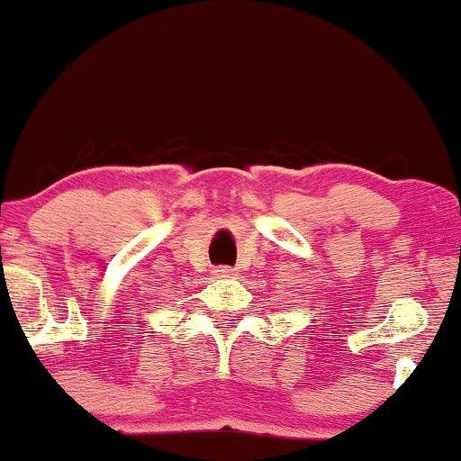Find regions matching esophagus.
<instances>
[{
  "mask_svg": "<svg viewBox=\"0 0 461 461\" xmlns=\"http://www.w3.org/2000/svg\"><path fill=\"white\" fill-rule=\"evenodd\" d=\"M231 271H234L231 267H216L214 274L216 276H231Z\"/></svg>",
  "mask_w": 461,
  "mask_h": 461,
  "instance_id": "obj_1",
  "label": "esophagus"
}]
</instances>
